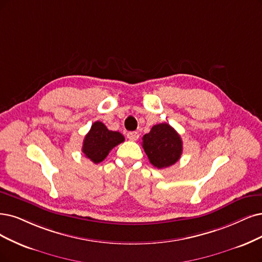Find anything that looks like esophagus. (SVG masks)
<instances>
[{"instance_id": "esophagus-1", "label": "esophagus", "mask_w": 262, "mask_h": 262, "mask_svg": "<svg viewBox=\"0 0 262 262\" xmlns=\"http://www.w3.org/2000/svg\"><path fill=\"white\" fill-rule=\"evenodd\" d=\"M127 138L129 140L136 141L139 138V133H137V132H129V133H127Z\"/></svg>"}]
</instances>
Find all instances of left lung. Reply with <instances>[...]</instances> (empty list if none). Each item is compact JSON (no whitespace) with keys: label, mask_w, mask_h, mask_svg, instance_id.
Returning <instances> with one entry per match:
<instances>
[{"label":"left lung","mask_w":262,"mask_h":262,"mask_svg":"<svg viewBox=\"0 0 262 262\" xmlns=\"http://www.w3.org/2000/svg\"><path fill=\"white\" fill-rule=\"evenodd\" d=\"M142 148L150 163L157 168H166L179 161L182 154L180 135L167 123L154 125L142 137Z\"/></svg>","instance_id":"left-lung-1"}]
</instances>
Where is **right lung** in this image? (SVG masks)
<instances>
[{"instance_id": "1", "label": "right lung", "mask_w": 262, "mask_h": 262, "mask_svg": "<svg viewBox=\"0 0 262 262\" xmlns=\"http://www.w3.org/2000/svg\"><path fill=\"white\" fill-rule=\"evenodd\" d=\"M125 140L124 136L119 132H112L106 128V126L97 121L83 141L82 152L84 156L93 163L98 164L102 162L109 152Z\"/></svg>"}]
</instances>
